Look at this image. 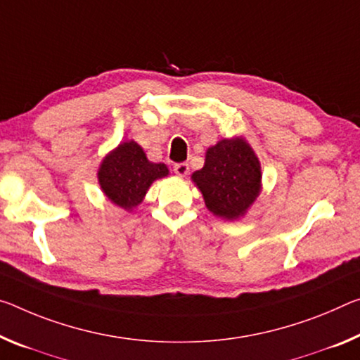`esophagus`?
<instances>
[{
	"mask_svg": "<svg viewBox=\"0 0 360 360\" xmlns=\"http://www.w3.org/2000/svg\"><path fill=\"white\" fill-rule=\"evenodd\" d=\"M174 173L181 176V178H184V176H187V173H189V165H187V163H176L174 165Z\"/></svg>",
	"mask_w": 360,
	"mask_h": 360,
	"instance_id": "1",
	"label": "esophagus"
}]
</instances>
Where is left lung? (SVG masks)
Masks as SVG:
<instances>
[{
  "mask_svg": "<svg viewBox=\"0 0 360 360\" xmlns=\"http://www.w3.org/2000/svg\"><path fill=\"white\" fill-rule=\"evenodd\" d=\"M205 205L214 216L242 218L261 192V165L243 138L221 139L210 147L202 169L192 174Z\"/></svg>",
  "mask_w": 360,
  "mask_h": 360,
  "instance_id": "1",
  "label": "left lung"
}]
</instances>
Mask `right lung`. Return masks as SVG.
Listing matches in <instances>:
<instances>
[{"label": "right lung", "instance_id": "add662e5", "mask_svg": "<svg viewBox=\"0 0 360 360\" xmlns=\"http://www.w3.org/2000/svg\"><path fill=\"white\" fill-rule=\"evenodd\" d=\"M163 163H152L134 141L122 142L102 160L98 179L104 195L112 203L131 211L144 200L153 181L168 176Z\"/></svg>", "mask_w": 360, "mask_h": 360}]
</instances>
